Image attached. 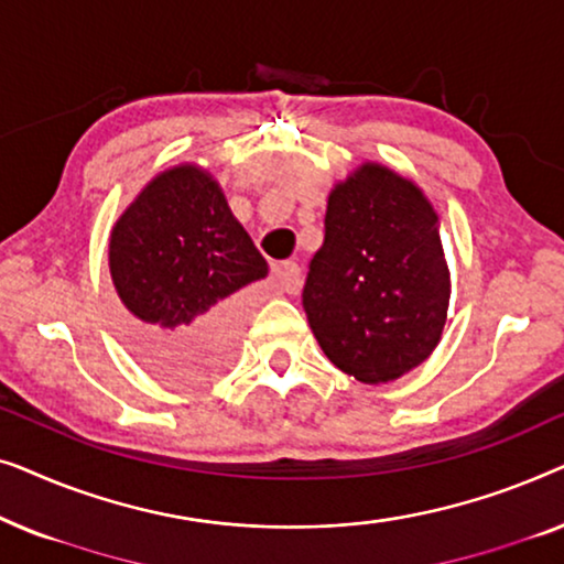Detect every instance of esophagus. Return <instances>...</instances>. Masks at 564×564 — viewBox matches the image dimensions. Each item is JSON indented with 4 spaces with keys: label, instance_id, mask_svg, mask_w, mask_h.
Masks as SVG:
<instances>
[{
    "label": "esophagus",
    "instance_id": "34e87169",
    "mask_svg": "<svg viewBox=\"0 0 564 564\" xmlns=\"http://www.w3.org/2000/svg\"><path fill=\"white\" fill-rule=\"evenodd\" d=\"M274 276L280 280L284 292H297L300 290V267L295 261H282V264L274 267Z\"/></svg>",
    "mask_w": 564,
    "mask_h": 564
}]
</instances>
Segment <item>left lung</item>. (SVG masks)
Returning <instances> with one entry per match:
<instances>
[{
	"instance_id": "left-lung-1",
	"label": "left lung",
	"mask_w": 564,
	"mask_h": 564,
	"mask_svg": "<svg viewBox=\"0 0 564 564\" xmlns=\"http://www.w3.org/2000/svg\"><path fill=\"white\" fill-rule=\"evenodd\" d=\"M452 282L421 187L367 161L328 195L303 307L321 349L365 384L392 382L442 341Z\"/></svg>"
}]
</instances>
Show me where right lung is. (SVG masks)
<instances>
[{
  "instance_id": "right-lung-1",
  "label": "right lung",
  "mask_w": 564,
  "mask_h": 564,
  "mask_svg": "<svg viewBox=\"0 0 564 564\" xmlns=\"http://www.w3.org/2000/svg\"><path fill=\"white\" fill-rule=\"evenodd\" d=\"M269 272L210 172L166 169L110 234V274L128 311V341L174 382L220 375L241 334L236 292Z\"/></svg>"
}]
</instances>
